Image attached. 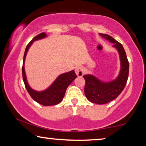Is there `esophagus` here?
<instances>
[{
    "mask_svg": "<svg viewBox=\"0 0 146 146\" xmlns=\"http://www.w3.org/2000/svg\"><path fill=\"white\" fill-rule=\"evenodd\" d=\"M75 72L76 74V75L78 76H82L84 75V70L83 67L80 66H77L76 68L75 69Z\"/></svg>",
    "mask_w": 146,
    "mask_h": 146,
    "instance_id": "obj_1",
    "label": "esophagus"
}]
</instances>
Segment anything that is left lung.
Here are the masks:
<instances>
[{"mask_svg": "<svg viewBox=\"0 0 146 146\" xmlns=\"http://www.w3.org/2000/svg\"><path fill=\"white\" fill-rule=\"evenodd\" d=\"M103 38L113 44L112 47L117 50L120 62V69L117 76L110 81H103L94 75L83 76L86 84L84 94L91 102L98 104H105L113 100L123 91L127 80L129 74V62L123 46L110 36L100 34Z\"/></svg>", "mask_w": 146, "mask_h": 146, "instance_id": "left-lung-1", "label": "left lung"}]
</instances>
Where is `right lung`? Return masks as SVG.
<instances>
[{"instance_id":"add662e5","label":"right lung","mask_w":146,"mask_h":146,"mask_svg":"<svg viewBox=\"0 0 146 146\" xmlns=\"http://www.w3.org/2000/svg\"><path fill=\"white\" fill-rule=\"evenodd\" d=\"M46 37L47 35L45 33L40 34V35L34 38L30 42L29 44L27 45L25 49V54H24L23 65L22 71H23V81L24 83H25V87L27 90L28 92L31 95L32 98L36 102L39 103L40 104L45 106H48L56 105L62 100L64 97L67 88L74 80L77 77V76L74 72V70H73L72 71L60 74L55 79V80L51 84V85L49 86L46 89L44 90L37 91L31 87V86L29 85L27 81V75H26L25 72V63L26 56H27L30 47L31 46V45L33 44L34 42L45 38Z\"/></svg>"}]
</instances>
